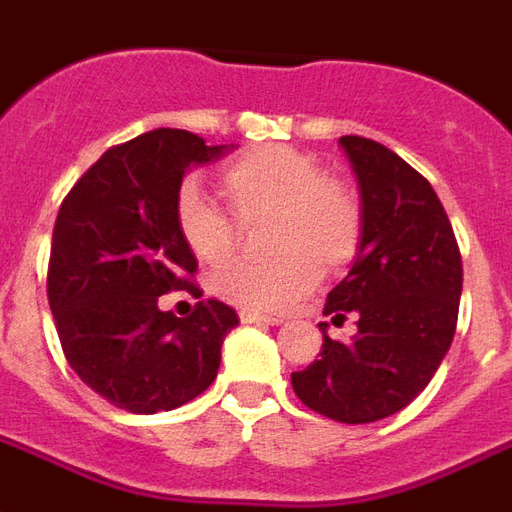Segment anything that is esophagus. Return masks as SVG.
Wrapping results in <instances>:
<instances>
[{
	"mask_svg": "<svg viewBox=\"0 0 512 512\" xmlns=\"http://www.w3.org/2000/svg\"><path fill=\"white\" fill-rule=\"evenodd\" d=\"M240 321H242V324H259V326H280V324H283V318H278V315H261V313H251V310H242Z\"/></svg>",
	"mask_w": 512,
	"mask_h": 512,
	"instance_id": "esophagus-1",
	"label": "esophagus"
}]
</instances>
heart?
<instances>
[{"label": "heart", "mask_w": 512, "mask_h": 512, "mask_svg": "<svg viewBox=\"0 0 512 512\" xmlns=\"http://www.w3.org/2000/svg\"><path fill=\"white\" fill-rule=\"evenodd\" d=\"M226 213L186 183L175 199V226L202 264H224L237 248V224L272 218L278 259L237 261L213 283L229 305L275 313L313 291L318 275L345 270L359 253L361 207L351 191L324 178L321 164L288 145H264L218 169Z\"/></svg>", "instance_id": "heart-1"}]
</instances>
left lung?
Segmentation results:
<instances>
[{
	"label": "left lung",
	"mask_w": 512,
	"mask_h": 512,
	"mask_svg": "<svg viewBox=\"0 0 512 512\" xmlns=\"http://www.w3.org/2000/svg\"><path fill=\"white\" fill-rule=\"evenodd\" d=\"M340 148L359 183L361 245L324 315L356 313L359 332L337 343L321 329V359L294 372L291 386L321 416L372 424L410 405L451 348L461 253L424 175L367 137H340Z\"/></svg>",
	"instance_id": "8db88e82"
}]
</instances>
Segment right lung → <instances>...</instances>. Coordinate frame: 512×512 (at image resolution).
<instances>
[{
    "instance_id": "obj_1",
    "label": "right lung",
    "mask_w": 512,
    "mask_h": 512,
    "mask_svg": "<svg viewBox=\"0 0 512 512\" xmlns=\"http://www.w3.org/2000/svg\"><path fill=\"white\" fill-rule=\"evenodd\" d=\"M232 148L153 129L102 153L61 202L48 264L56 332L78 378L121 410L151 416L199 397L240 324L218 299L188 318L159 307L197 272L175 226L183 175Z\"/></svg>"
}]
</instances>
